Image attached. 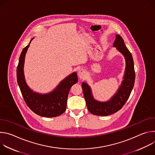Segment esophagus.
<instances>
[{
    "label": "esophagus",
    "mask_w": 155,
    "mask_h": 155,
    "mask_svg": "<svg viewBox=\"0 0 155 155\" xmlns=\"http://www.w3.org/2000/svg\"><path fill=\"white\" fill-rule=\"evenodd\" d=\"M78 75L80 79H83L86 77V72L84 69H80L78 72Z\"/></svg>",
    "instance_id": "esophagus-1"
}]
</instances>
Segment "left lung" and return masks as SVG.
<instances>
[{"instance_id":"1","label":"left lung","mask_w":155,"mask_h":155,"mask_svg":"<svg viewBox=\"0 0 155 155\" xmlns=\"http://www.w3.org/2000/svg\"><path fill=\"white\" fill-rule=\"evenodd\" d=\"M113 46L124 56L126 60L124 80L116 94L108 101L99 102L93 98L91 88L87 83L83 82L81 84L87 108L90 113L95 115L107 116L120 110L129 97L134 85L136 75L133 58L120 35H116Z\"/></svg>"}]
</instances>
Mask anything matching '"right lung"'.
Listing matches in <instances>:
<instances>
[{
    "label": "right lung",
    "mask_w": 155,
    "mask_h": 155,
    "mask_svg": "<svg viewBox=\"0 0 155 155\" xmlns=\"http://www.w3.org/2000/svg\"><path fill=\"white\" fill-rule=\"evenodd\" d=\"M33 38L21 53L16 70L18 84L26 104L32 111L41 117H56L65 111L69 92L78 81L77 75L74 72L66 77L50 93L41 94L32 91L26 83L23 68L26 53Z\"/></svg>",
    "instance_id": "1"
}]
</instances>
